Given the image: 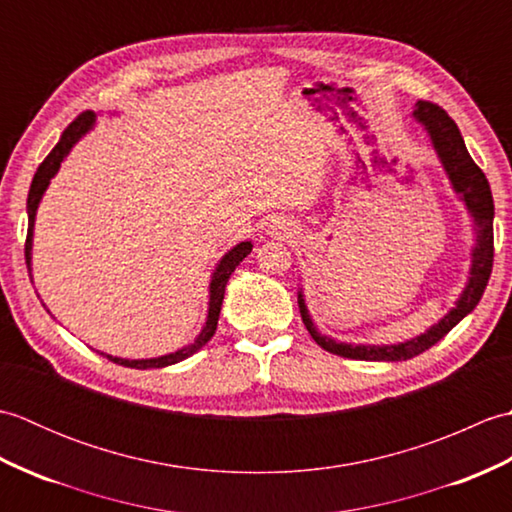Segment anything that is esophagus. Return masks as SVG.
Returning a JSON list of instances; mask_svg holds the SVG:
<instances>
[{"label":"esophagus","mask_w":512,"mask_h":512,"mask_svg":"<svg viewBox=\"0 0 512 512\" xmlns=\"http://www.w3.org/2000/svg\"><path fill=\"white\" fill-rule=\"evenodd\" d=\"M270 233H273V235H279V237H290L288 228H286L284 224H279V222H275L273 226H270Z\"/></svg>","instance_id":"34e87169"}]
</instances>
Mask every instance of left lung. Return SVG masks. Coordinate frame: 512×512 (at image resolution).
Returning <instances> with one entry per match:
<instances>
[{
	"instance_id": "left-lung-1",
	"label": "left lung",
	"mask_w": 512,
	"mask_h": 512,
	"mask_svg": "<svg viewBox=\"0 0 512 512\" xmlns=\"http://www.w3.org/2000/svg\"><path fill=\"white\" fill-rule=\"evenodd\" d=\"M413 116L427 127V132L433 140V147H436V151L442 158V165L447 169L449 178L453 182V189L462 195V200L466 202V206H469V211L475 220L477 244L473 248L471 279L462 292L458 306H455L438 325H433L427 334H422L418 339H411L407 343L383 345V347L347 345V343H336L328 339V336H321L317 328H314L306 303H303V295L299 292V312L312 339L330 354L352 358V361H407V358L427 352L431 345H436L442 336H447L455 325H458L466 314L480 303L488 284V277H491V270H493L495 206H493L491 187H488L484 171L475 165L473 158L469 156V151H466L458 125H455L453 118L444 112L440 105L431 101H418V110L413 112Z\"/></svg>"
}]
</instances>
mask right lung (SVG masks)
<instances>
[{"mask_svg": "<svg viewBox=\"0 0 512 512\" xmlns=\"http://www.w3.org/2000/svg\"><path fill=\"white\" fill-rule=\"evenodd\" d=\"M94 123V114L92 112H83L74 118V121L65 127V132L61 136V140L50 154L46 156V160L41 162L35 178H32L30 184V193H28V235H26V266L30 268V248H32V226H35V213H37V206L43 191L48 189V182L54 176V173L59 171V165L63 162V158L68 156V151L72 149V145L79 140ZM253 250V244L250 242H242L237 244L233 250H228V253L222 257V262L217 264L213 279H211V301H209V317H206V325L204 330L200 332L198 339H195L193 345L189 347H182V350L167 354V356H158V358H145V361H127V358H116L110 354H103L114 361L116 365H123V367H134V369H151V367H167L173 363H180L184 358H189L191 354H195L198 350L211 341V336L217 330V319H220V310H222V299H224V288H226V281L231 277L233 270L239 266V262Z\"/></svg>", "mask_w": 512, "mask_h": 512, "instance_id": "1", "label": "right lung"}]
</instances>
